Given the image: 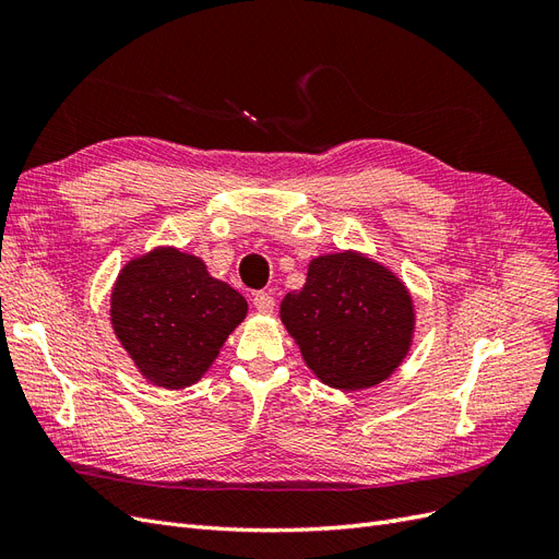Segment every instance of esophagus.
Segmentation results:
<instances>
[{"label":"esophagus","mask_w":559,"mask_h":559,"mask_svg":"<svg viewBox=\"0 0 559 559\" xmlns=\"http://www.w3.org/2000/svg\"><path fill=\"white\" fill-rule=\"evenodd\" d=\"M253 308H257L261 314H270L275 310V298H273V294H267V292H259V294H253Z\"/></svg>","instance_id":"1"}]
</instances>
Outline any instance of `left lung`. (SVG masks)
<instances>
[{
  "label": "left lung",
  "mask_w": 559,
  "mask_h": 559,
  "mask_svg": "<svg viewBox=\"0 0 559 559\" xmlns=\"http://www.w3.org/2000/svg\"><path fill=\"white\" fill-rule=\"evenodd\" d=\"M280 319L312 373L333 389L361 392L392 378L415 337V302L392 267L361 251L317 257Z\"/></svg>",
  "instance_id": "8db88e82"
}]
</instances>
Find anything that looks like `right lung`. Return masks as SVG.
Wrapping results in <instances>:
<instances>
[{"instance_id":"right-lung-1","label":"right lung","mask_w":559,"mask_h":559,"mask_svg":"<svg viewBox=\"0 0 559 559\" xmlns=\"http://www.w3.org/2000/svg\"><path fill=\"white\" fill-rule=\"evenodd\" d=\"M247 300L195 253L154 247L111 286L109 319L140 376L163 389L195 384L247 317Z\"/></svg>"}]
</instances>
